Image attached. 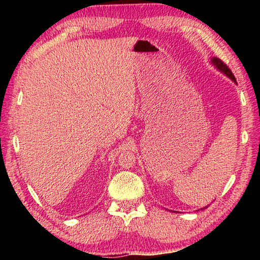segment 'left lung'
<instances>
[{"instance_id":"8db88e82","label":"left lung","mask_w":260,"mask_h":260,"mask_svg":"<svg viewBox=\"0 0 260 260\" xmlns=\"http://www.w3.org/2000/svg\"><path fill=\"white\" fill-rule=\"evenodd\" d=\"M211 61H212V64L214 65L215 68H217L219 71H221L223 74H226V76L230 78V79H232L233 81H234L235 83H236V79H235V77H234V74L232 73V71H231V69L227 67V65L223 63V61L221 60V59H219V58H217V57H213L212 59H211Z\"/></svg>"}]
</instances>
